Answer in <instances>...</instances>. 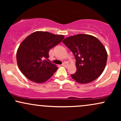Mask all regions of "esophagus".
I'll use <instances>...</instances> for the list:
<instances>
[{
    "label": "esophagus",
    "mask_w": 121,
    "mask_h": 121,
    "mask_svg": "<svg viewBox=\"0 0 121 121\" xmlns=\"http://www.w3.org/2000/svg\"><path fill=\"white\" fill-rule=\"evenodd\" d=\"M68 64L66 63V62H64L62 64V66H65V67H67V66H68Z\"/></svg>",
    "instance_id": "1"
}]
</instances>
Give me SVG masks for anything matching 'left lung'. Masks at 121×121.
<instances>
[{
  "label": "left lung",
  "mask_w": 121,
  "mask_h": 121,
  "mask_svg": "<svg viewBox=\"0 0 121 121\" xmlns=\"http://www.w3.org/2000/svg\"><path fill=\"white\" fill-rule=\"evenodd\" d=\"M64 44L73 52L77 70L72 78L80 84L92 82L102 74L108 54L103 44L93 36L78 34L65 38Z\"/></svg>",
  "instance_id": "obj_1"
}]
</instances>
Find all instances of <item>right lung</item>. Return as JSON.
I'll return each instance as SVG.
<instances>
[{"mask_svg": "<svg viewBox=\"0 0 121 121\" xmlns=\"http://www.w3.org/2000/svg\"><path fill=\"white\" fill-rule=\"evenodd\" d=\"M64 35L36 31L24 40L17 51L16 59L20 71L28 79L43 83L53 75L58 68L48 61L50 49L59 44Z\"/></svg>", "mask_w": 121, "mask_h": 121, "instance_id": "obj_1", "label": "right lung"}]
</instances>
